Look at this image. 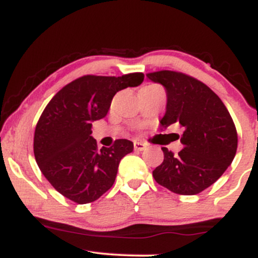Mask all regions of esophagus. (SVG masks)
<instances>
[{"label":"esophagus","mask_w":258,"mask_h":258,"mask_svg":"<svg viewBox=\"0 0 258 258\" xmlns=\"http://www.w3.org/2000/svg\"><path fill=\"white\" fill-rule=\"evenodd\" d=\"M133 146H135V150H137V152H143V150L147 148L146 144L142 143V142H139V141H135Z\"/></svg>","instance_id":"1"}]
</instances>
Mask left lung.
Listing matches in <instances>:
<instances>
[{
	"mask_svg": "<svg viewBox=\"0 0 258 258\" xmlns=\"http://www.w3.org/2000/svg\"><path fill=\"white\" fill-rule=\"evenodd\" d=\"M164 86L167 103L160 126L183 127L178 154L162 148L164 161L153 171L160 185L180 195H195L214 184L232 164L238 135L229 111L214 91L182 73L161 70L148 74Z\"/></svg>",
	"mask_w": 258,
	"mask_h": 258,
	"instance_id": "left-lung-1",
	"label": "left lung"
}]
</instances>
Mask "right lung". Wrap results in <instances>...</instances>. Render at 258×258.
I'll return each mask as SVG.
<instances>
[{"label": "right lung", "mask_w": 258, "mask_h": 258, "mask_svg": "<svg viewBox=\"0 0 258 258\" xmlns=\"http://www.w3.org/2000/svg\"><path fill=\"white\" fill-rule=\"evenodd\" d=\"M142 73L86 75L68 84L47 104L38 120L34 154L41 172L65 198L78 204L96 201L111 188L121 159L133 152L128 139L97 148L92 122L106 116L116 92L137 87Z\"/></svg>", "instance_id": "right-lung-1"}]
</instances>
